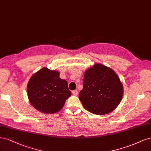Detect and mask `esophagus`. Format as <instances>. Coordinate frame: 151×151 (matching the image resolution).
Returning <instances> with one entry per match:
<instances>
[{
    "mask_svg": "<svg viewBox=\"0 0 151 151\" xmlns=\"http://www.w3.org/2000/svg\"><path fill=\"white\" fill-rule=\"evenodd\" d=\"M72 93L74 95H78V91L77 90L72 91Z\"/></svg>",
    "mask_w": 151,
    "mask_h": 151,
    "instance_id": "obj_1",
    "label": "esophagus"
}]
</instances>
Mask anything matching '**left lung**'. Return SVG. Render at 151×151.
I'll return each instance as SVG.
<instances>
[{
  "mask_svg": "<svg viewBox=\"0 0 151 151\" xmlns=\"http://www.w3.org/2000/svg\"><path fill=\"white\" fill-rule=\"evenodd\" d=\"M123 86L114 70L96 64L86 70L79 99L85 109L96 115L113 111L122 99Z\"/></svg>",
  "mask_w": 151,
  "mask_h": 151,
  "instance_id": "obj_1",
  "label": "left lung"
}]
</instances>
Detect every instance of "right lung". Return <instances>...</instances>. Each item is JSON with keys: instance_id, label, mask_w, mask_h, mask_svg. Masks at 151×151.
<instances>
[{"instance_id": "right-lung-1", "label": "right lung", "mask_w": 151, "mask_h": 151, "mask_svg": "<svg viewBox=\"0 0 151 151\" xmlns=\"http://www.w3.org/2000/svg\"><path fill=\"white\" fill-rule=\"evenodd\" d=\"M60 73L43 68L33 75L27 85V96L32 105L42 113L54 114L71 96L68 85Z\"/></svg>"}]
</instances>
